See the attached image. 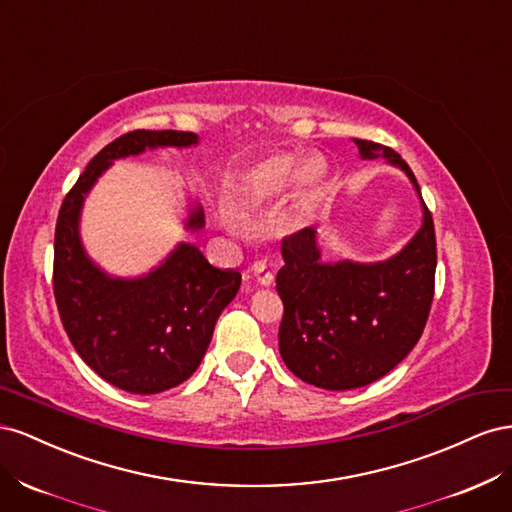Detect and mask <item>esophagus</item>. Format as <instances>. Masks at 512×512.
I'll list each match as a JSON object with an SVG mask.
<instances>
[{"mask_svg":"<svg viewBox=\"0 0 512 512\" xmlns=\"http://www.w3.org/2000/svg\"><path fill=\"white\" fill-rule=\"evenodd\" d=\"M252 275L256 277V282L260 286H271L273 284V269L267 260H258L252 265Z\"/></svg>","mask_w":512,"mask_h":512,"instance_id":"obj_1","label":"esophagus"}]
</instances>
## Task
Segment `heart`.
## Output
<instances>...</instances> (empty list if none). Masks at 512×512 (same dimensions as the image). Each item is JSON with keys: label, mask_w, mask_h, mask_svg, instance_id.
Masks as SVG:
<instances>
[{"label": "heart", "mask_w": 512, "mask_h": 512, "mask_svg": "<svg viewBox=\"0 0 512 512\" xmlns=\"http://www.w3.org/2000/svg\"><path fill=\"white\" fill-rule=\"evenodd\" d=\"M322 175L324 166L314 160H301L290 153L275 151L245 170L230 190L228 205L237 211H252L280 198L290 185L305 200L316 192Z\"/></svg>", "instance_id": "obj_1"}]
</instances>
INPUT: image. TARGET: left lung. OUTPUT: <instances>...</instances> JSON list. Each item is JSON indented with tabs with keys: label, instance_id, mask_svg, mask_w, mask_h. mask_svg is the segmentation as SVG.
<instances>
[{
	"label": "left lung",
	"instance_id": "obj_1",
	"mask_svg": "<svg viewBox=\"0 0 512 512\" xmlns=\"http://www.w3.org/2000/svg\"><path fill=\"white\" fill-rule=\"evenodd\" d=\"M361 158H384L416 177L397 151L359 141ZM423 203V198H421ZM277 292L284 303L280 354L294 376L327 391L371 384L401 363L423 335L436 286V230L423 203V226L397 256L361 265L320 262L316 230L282 241Z\"/></svg>",
	"mask_w": 512,
	"mask_h": 512
}]
</instances>
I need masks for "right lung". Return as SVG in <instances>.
<instances>
[{
    "instance_id": "1",
    "label": "right lung",
    "mask_w": 512,
    "mask_h": 512,
    "mask_svg": "<svg viewBox=\"0 0 512 512\" xmlns=\"http://www.w3.org/2000/svg\"><path fill=\"white\" fill-rule=\"evenodd\" d=\"M196 143L194 132L179 130H134L115 138L87 164L57 215L53 292L61 324L81 359L121 391L153 395L188 380L222 309L239 292L241 273L215 269L196 245L181 243L138 280L106 275L81 245L83 200L113 160ZM203 224V209L196 207L185 226L198 230Z\"/></svg>"
}]
</instances>
